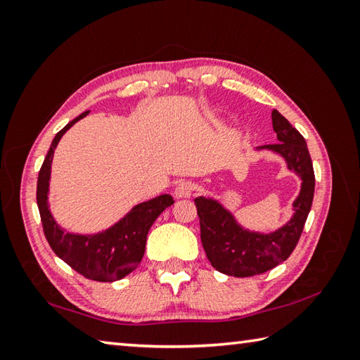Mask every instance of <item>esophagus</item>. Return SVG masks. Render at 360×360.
I'll list each match as a JSON object with an SVG mask.
<instances>
[{
  "mask_svg": "<svg viewBox=\"0 0 360 360\" xmlns=\"http://www.w3.org/2000/svg\"><path fill=\"white\" fill-rule=\"evenodd\" d=\"M193 195V184L190 181H181L179 184L174 187V196L176 198H190Z\"/></svg>",
  "mask_w": 360,
  "mask_h": 360,
  "instance_id": "1",
  "label": "esophagus"
}]
</instances>
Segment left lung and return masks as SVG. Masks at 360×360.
<instances>
[{
    "label": "left lung",
    "mask_w": 360,
    "mask_h": 360,
    "mask_svg": "<svg viewBox=\"0 0 360 360\" xmlns=\"http://www.w3.org/2000/svg\"><path fill=\"white\" fill-rule=\"evenodd\" d=\"M272 127L278 143L263 145L257 150H271L286 160L289 170L302 179L300 193L292 204L294 215L275 232H252L238 224L213 198L195 200L201 226V243L209 262L217 271L233 277H252L274 269L288 259L295 249L307 223L314 198V168L304 137L281 114L272 111Z\"/></svg>",
    "instance_id": "left-lung-1"
}]
</instances>
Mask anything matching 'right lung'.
<instances>
[{"instance_id": "add662e5", "label": "right lung", "mask_w": 360, "mask_h": 360, "mask_svg": "<svg viewBox=\"0 0 360 360\" xmlns=\"http://www.w3.org/2000/svg\"><path fill=\"white\" fill-rule=\"evenodd\" d=\"M86 114H89V111L82 112L53 137L40 173H38L37 204L46 240L58 258H62L74 271L89 280L116 281L124 278L139 266L150 227L160 213L170 207L174 201L170 195H160L150 201L137 204L116 224L98 233L82 235L65 232V229L60 227L53 219L48 202L53 150L57 148L60 139L68 129Z\"/></svg>"}]
</instances>
